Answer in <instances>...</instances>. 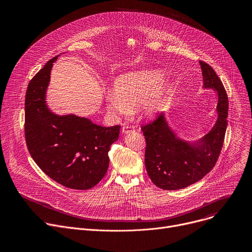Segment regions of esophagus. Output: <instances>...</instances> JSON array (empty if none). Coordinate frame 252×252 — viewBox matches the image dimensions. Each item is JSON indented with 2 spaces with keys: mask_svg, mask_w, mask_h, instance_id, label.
<instances>
[{
  "mask_svg": "<svg viewBox=\"0 0 252 252\" xmlns=\"http://www.w3.org/2000/svg\"><path fill=\"white\" fill-rule=\"evenodd\" d=\"M122 130H123V133L127 134V133H129L131 131H134V126H129V125H126V126H123Z\"/></svg>",
  "mask_w": 252,
  "mask_h": 252,
  "instance_id": "34e87169",
  "label": "esophagus"
}]
</instances>
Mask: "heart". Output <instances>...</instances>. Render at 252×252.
Returning <instances> with one entry per match:
<instances>
[{
  "label": "heart",
  "mask_w": 252,
  "mask_h": 252,
  "mask_svg": "<svg viewBox=\"0 0 252 252\" xmlns=\"http://www.w3.org/2000/svg\"><path fill=\"white\" fill-rule=\"evenodd\" d=\"M162 71L140 69L121 75L115 83V93L106 97V109L112 114L125 116L139 105L143 117L154 116L167 91V84L160 83Z\"/></svg>",
  "instance_id": "obj_1"
}]
</instances>
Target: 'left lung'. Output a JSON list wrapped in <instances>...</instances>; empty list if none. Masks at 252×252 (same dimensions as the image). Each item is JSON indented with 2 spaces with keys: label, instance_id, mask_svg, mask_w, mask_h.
Here are the masks:
<instances>
[{
  "label": "left lung",
  "instance_id": "obj_1",
  "mask_svg": "<svg viewBox=\"0 0 252 252\" xmlns=\"http://www.w3.org/2000/svg\"><path fill=\"white\" fill-rule=\"evenodd\" d=\"M203 89L218 94V120L201 138L189 141L176 135L164 114L141 127L147 141L145 163L152 182L164 190L185 189L205 176L217 162L222 149L227 126L228 98L214 69L199 62Z\"/></svg>",
  "mask_w": 252,
  "mask_h": 252
}]
</instances>
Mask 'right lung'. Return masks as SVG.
Returning <instances> with one entry per match:
<instances>
[{"label": "right lung", "mask_w": 252, "mask_h": 252, "mask_svg": "<svg viewBox=\"0 0 252 252\" xmlns=\"http://www.w3.org/2000/svg\"><path fill=\"white\" fill-rule=\"evenodd\" d=\"M50 60L30 82L25 100V136L31 157L55 182L73 189L97 185L110 164L109 151L118 140L120 126H100L87 118L59 116L47 104Z\"/></svg>", "instance_id": "right-lung-1"}]
</instances>
